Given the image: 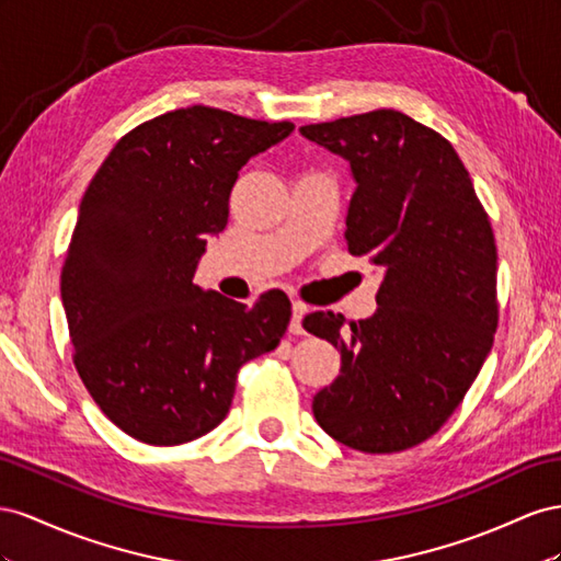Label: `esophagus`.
Returning <instances> with one entry per match:
<instances>
[{"mask_svg": "<svg viewBox=\"0 0 561 561\" xmlns=\"http://www.w3.org/2000/svg\"><path fill=\"white\" fill-rule=\"evenodd\" d=\"M291 310H294V314H291V324H289V333H294V335H300V333H306V329H302V317L308 314V308L302 306L300 300H294V306H291Z\"/></svg>", "mask_w": 561, "mask_h": 561, "instance_id": "1", "label": "esophagus"}]
</instances>
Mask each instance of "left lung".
<instances>
[{
	"label": "left lung",
	"mask_w": 561,
	"mask_h": 561,
	"mask_svg": "<svg viewBox=\"0 0 561 561\" xmlns=\"http://www.w3.org/2000/svg\"><path fill=\"white\" fill-rule=\"evenodd\" d=\"M300 134L350 164L345 242L380 270L371 317L314 312L310 333L341 350V374L312 399L327 435L364 454L411 449L470 390L499 327L491 222L454 146L397 110Z\"/></svg>",
	"instance_id": "8db88e82"
}]
</instances>
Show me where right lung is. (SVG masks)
Listing matches in <instances>:
<instances>
[{
  "mask_svg": "<svg viewBox=\"0 0 561 561\" xmlns=\"http://www.w3.org/2000/svg\"><path fill=\"white\" fill-rule=\"evenodd\" d=\"M294 131L218 107L167 112L126 134L79 204L60 275L75 366L126 435L197 439L226 419L242 364L275 350L282 291L253 306L195 284L206 237L228 226L239 171Z\"/></svg>",
  "mask_w": 561,
  "mask_h": 561,
  "instance_id": "1",
  "label": "right lung"
}]
</instances>
